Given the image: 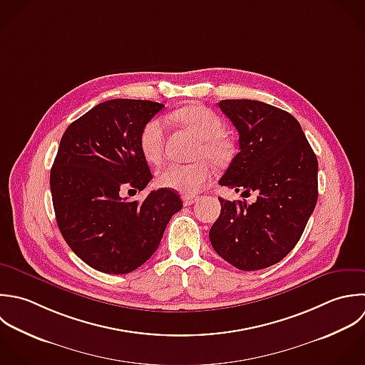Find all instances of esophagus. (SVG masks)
<instances>
[{
	"instance_id": "34e87169",
	"label": "esophagus",
	"mask_w": 365,
	"mask_h": 365,
	"mask_svg": "<svg viewBox=\"0 0 365 365\" xmlns=\"http://www.w3.org/2000/svg\"><path fill=\"white\" fill-rule=\"evenodd\" d=\"M182 200H183V205L185 206H190L193 203H196L199 200V196H195V195H183L182 196Z\"/></svg>"
}]
</instances>
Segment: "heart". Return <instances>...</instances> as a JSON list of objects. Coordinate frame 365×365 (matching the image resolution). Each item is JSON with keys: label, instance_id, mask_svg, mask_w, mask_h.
<instances>
[{"label": "heart", "instance_id": "obj_1", "mask_svg": "<svg viewBox=\"0 0 365 365\" xmlns=\"http://www.w3.org/2000/svg\"><path fill=\"white\" fill-rule=\"evenodd\" d=\"M173 119L193 132L200 140L195 158H206L216 166L227 165L235 156V142L223 133L225 123L212 109L193 103L173 112ZM163 122L153 118L145 123L139 135V149L149 163H158L163 153ZM212 179V170L206 160L189 165L170 163L156 175L159 186L182 193H197Z\"/></svg>", "mask_w": 365, "mask_h": 365}]
</instances>
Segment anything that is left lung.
<instances>
[{
    "instance_id": "8db88e82",
    "label": "left lung",
    "mask_w": 365,
    "mask_h": 365,
    "mask_svg": "<svg viewBox=\"0 0 365 365\" xmlns=\"http://www.w3.org/2000/svg\"><path fill=\"white\" fill-rule=\"evenodd\" d=\"M220 110L239 132L240 152L219 185L257 193L255 203L219 197L209 237L215 252L243 272L270 267L300 240L319 197V162L299 120L273 105L225 99Z\"/></svg>"
}]
</instances>
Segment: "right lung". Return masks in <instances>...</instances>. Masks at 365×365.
Here are the masks:
<instances>
[{"instance_id":"obj_1","label":"right lung","mask_w":365,"mask_h":365,"mask_svg":"<svg viewBox=\"0 0 365 365\" xmlns=\"http://www.w3.org/2000/svg\"><path fill=\"white\" fill-rule=\"evenodd\" d=\"M165 105L142 99L105 101L73 120L61 138L49 185L59 232L72 252L108 274L136 270L158 250L183 203L175 190H143L152 179L139 135Z\"/></svg>"}]
</instances>
